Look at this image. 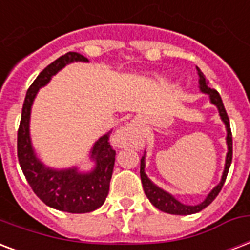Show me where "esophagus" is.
I'll list each match as a JSON object with an SVG mask.
<instances>
[{
	"label": "esophagus",
	"instance_id": "1",
	"mask_svg": "<svg viewBox=\"0 0 250 250\" xmlns=\"http://www.w3.org/2000/svg\"><path fill=\"white\" fill-rule=\"evenodd\" d=\"M138 129H139V123L138 122H132V123H129V125H127L125 127H123V128H121L119 131H118L117 133V138L119 139V140H123V144H127L128 146L129 142L128 140H131V138H133L136 133H138Z\"/></svg>",
	"mask_w": 250,
	"mask_h": 250
}]
</instances>
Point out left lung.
I'll return each mask as SVG.
<instances>
[{"label":"left lung","instance_id":"left-lung-1","mask_svg":"<svg viewBox=\"0 0 250 250\" xmlns=\"http://www.w3.org/2000/svg\"><path fill=\"white\" fill-rule=\"evenodd\" d=\"M198 74H199V86H201V90L206 94H209V100L211 102L218 107L219 110V115L222 118V121L226 123V128H227V144H228V153H227V159H226V167H224V171H223V177L220 184L216 186V188L211 191V193L207 195L205 201L199 203L197 206H186L184 203H181L176 199V198L170 195L167 191H164L163 188H157L155 184H152L150 180L146 176L144 173V167H146V163H144V157L140 161V177H142V184L143 188H144V193H146V198L149 199L150 203L155 206L156 208H159L160 211H164V212H167V214H173V215H191L195 214V212H199L203 208H206L207 206L214 201L215 198L218 197V194L220 193L222 190L223 185L226 182L227 174H228V170H229V167H231L232 163V132H231V125H229V118H228V114L226 111V107L223 104L222 97L219 94L218 91L215 89H211L208 86V83L206 80L205 74L202 73L201 69L197 68Z\"/></svg>","mask_w":250,"mask_h":250}]
</instances>
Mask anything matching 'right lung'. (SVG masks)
I'll return each instance as SVG.
<instances>
[{
	"instance_id": "obj_1",
	"label": "right lung",
	"mask_w": 250,
	"mask_h": 250,
	"mask_svg": "<svg viewBox=\"0 0 250 250\" xmlns=\"http://www.w3.org/2000/svg\"><path fill=\"white\" fill-rule=\"evenodd\" d=\"M73 62H87V59L79 52L65 53L45 66L28 87L19 123L17 152L19 165L32 191L45 205L70 214H85L104 205L108 194L117 155L108 143L111 132L104 135L93 146L91 159L95 161V167L90 173H79L77 169L55 170L45 167L36 159L28 133L31 104L39 87L44 86L53 74Z\"/></svg>"
}]
</instances>
